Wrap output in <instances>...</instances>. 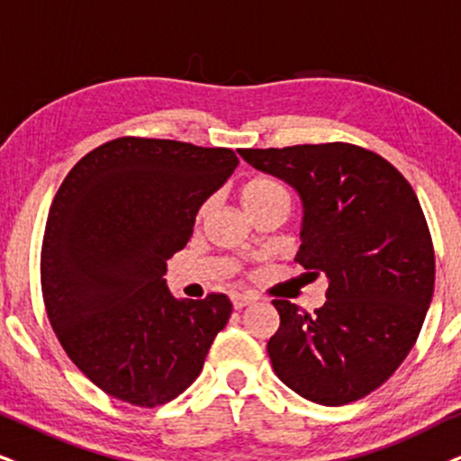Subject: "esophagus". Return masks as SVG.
Segmentation results:
<instances>
[{
  "label": "esophagus",
  "instance_id": "obj_1",
  "mask_svg": "<svg viewBox=\"0 0 461 461\" xmlns=\"http://www.w3.org/2000/svg\"><path fill=\"white\" fill-rule=\"evenodd\" d=\"M253 302H258V295H253V294H231V304H234L236 311H242V308L253 304Z\"/></svg>",
  "mask_w": 461,
  "mask_h": 461
}]
</instances>
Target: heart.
Segmentation results:
<instances>
[{
  "label": "heart",
  "instance_id": "heart-1",
  "mask_svg": "<svg viewBox=\"0 0 461 461\" xmlns=\"http://www.w3.org/2000/svg\"><path fill=\"white\" fill-rule=\"evenodd\" d=\"M238 195H240V203L244 206V211L250 214V217L261 211H266V208L276 206V203L289 206L287 187H285L281 180H276L272 176H255V178L247 180V183L240 187V191H238ZM211 208H212L211 200L203 202L202 206L197 208L195 219L197 221L206 219L208 212H211Z\"/></svg>",
  "mask_w": 461,
  "mask_h": 461
}]
</instances>
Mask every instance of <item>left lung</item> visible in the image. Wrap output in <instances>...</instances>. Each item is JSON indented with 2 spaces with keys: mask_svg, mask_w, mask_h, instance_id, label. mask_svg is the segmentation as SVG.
I'll use <instances>...</instances> for the list:
<instances>
[{
  "mask_svg": "<svg viewBox=\"0 0 461 461\" xmlns=\"http://www.w3.org/2000/svg\"><path fill=\"white\" fill-rule=\"evenodd\" d=\"M238 153L298 191L295 261L330 281L314 314L272 300L281 314L267 340L274 372L317 404L364 398L400 368L432 302L434 247L415 191L381 155L347 142Z\"/></svg>",
  "mask_w": 461,
  "mask_h": 461,
  "instance_id": "left-lung-1",
  "label": "left lung"
}]
</instances>
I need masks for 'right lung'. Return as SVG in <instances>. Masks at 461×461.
I'll use <instances>...</instances> for the list:
<instances>
[{"label": "right lung", "instance_id": "obj_1", "mask_svg": "<svg viewBox=\"0 0 461 461\" xmlns=\"http://www.w3.org/2000/svg\"><path fill=\"white\" fill-rule=\"evenodd\" d=\"M236 166L231 149L125 136L86 153L57 191L40 259L46 314L76 368L113 398L153 409L202 372L231 302L176 300L163 274Z\"/></svg>", "mask_w": 461, "mask_h": 461}]
</instances>
